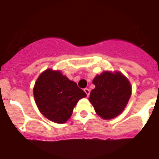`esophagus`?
Segmentation results:
<instances>
[{
    "mask_svg": "<svg viewBox=\"0 0 159 159\" xmlns=\"http://www.w3.org/2000/svg\"><path fill=\"white\" fill-rule=\"evenodd\" d=\"M84 92H85V93H86V95H87V96H89V95H90V90L88 89V88H85V89L84 90Z\"/></svg>",
    "mask_w": 159,
    "mask_h": 159,
    "instance_id": "34e87169",
    "label": "esophagus"
}]
</instances>
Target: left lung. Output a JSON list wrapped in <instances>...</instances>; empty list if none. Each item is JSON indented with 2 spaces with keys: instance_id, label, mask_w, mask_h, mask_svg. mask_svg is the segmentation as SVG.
Instances as JSON below:
<instances>
[{
  "instance_id": "8db88e82",
  "label": "left lung",
  "mask_w": 159,
  "mask_h": 159,
  "mask_svg": "<svg viewBox=\"0 0 159 159\" xmlns=\"http://www.w3.org/2000/svg\"><path fill=\"white\" fill-rule=\"evenodd\" d=\"M89 101L95 112L103 119L116 118L123 111L131 95V85L120 71H104L92 81Z\"/></svg>"
}]
</instances>
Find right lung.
<instances>
[{"label":"right lung","mask_w":159,"mask_h":159,"mask_svg":"<svg viewBox=\"0 0 159 159\" xmlns=\"http://www.w3.org/2000/svg\"><path fill=\"white\" fill-rule=\"evenodd\" d=\"M33 95L40 113L57 123H66L78 101L87 96L76 83L70 80L60 71L52 68L39 75L33 88Z\"/></svg>","instance_id":"right-lung-1"}]
</instances>
